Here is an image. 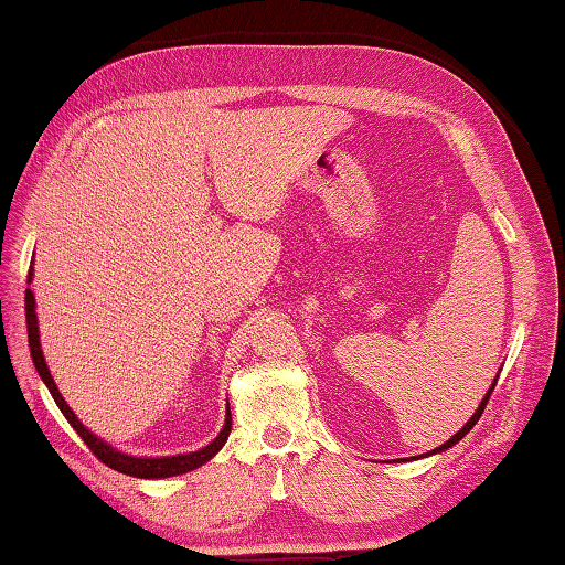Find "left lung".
Here are the masks:
<instances>
[{
	"mask_svg": "<svg viewBox=\"0 0 565 565\" xmlns=\"http://www.w3.org/2000/svg\"><path fill=\"white\" fill-rule=\"evenodd\" d=\"M493 387H495V380H493V385H491V390L487 392V397H483V399H481V404H479V409L475 412V416H471V418H469V422L465 424V428H462V430H457V433H455V436H452V438H450L448 443H443V445H440V448H436V450H430V452H443V450H448V448H452V445H455V443H460V440H462V438L467 436V433H469L471 428H475V424H477V422H479V418H481L483 409H487V404H489V397H491V392H493Z\"/></svg>",
	"mask_w": 565,
	"mask_h": 565,
	"instance_id": "8db88e82",
	"label": "left lung"
}]
</instances>
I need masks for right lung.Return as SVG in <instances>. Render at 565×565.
Instances as JSON below:
<instances>
[{
  "label": "right lung",
  "instance_id": "add662e5",
  "mask_svg": "<svg viewBox=\"0 0 565 565\" xmlns=\"http://www.w3.org/2000/svg\"><path fill=\"white\" fill-rule=\"evenodd\" d=\"M33 279V267L29 269V284ZM25 324H29V347H31V356H33V365L38 375L43 377V383L47 385L52 399L57 402L60 412L64 414V418L72 424V428L82 436V440L88 445L90 452H94L103 465H108L115 471H122V475L129 477H139V479H163V477H175V475H185V471H192L200 465L209 462L212 457L223 448V443L228 440V433H231V412L226 414V424H223L218 436L206 445V448L190 452V455H175V457H132V455H125L120 450H113L108 443H103L100 438H96L94 433H90L82 422H78L76 414L70 409L67 402L62 399L60 390L55 385V380H52L50 371H47V363L43 359V351H41V337H38V318H35V298L31 288H25Z\"/></svg>",
  "mask_w": 565,
  "mask_h": 565
}]
</instances>
